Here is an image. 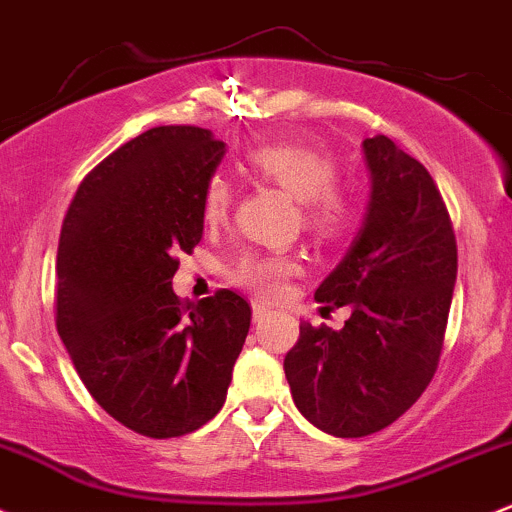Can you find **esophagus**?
I'll use <instances>...</instances> for the list:
<instances>
[{"label": "esophagus", "instance_id": "obj_1", "mask_svg": "<svg viewBox=\"0 0 512 512\" xmlns=\"http://www.w3.org/2000/svg\"><path fill=\"white\" fill-rule=\"evenodd\" d=\"M269 313H272V311H269V306H267V303H260V301H255V303H252V318H255V323H257V320L267 318Z\"/></svg>", "mask_w": 512, "mask_h": 512}]
</instances>
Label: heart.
Instances as JSON below:
<instances>
[{
	"mask_svg": "<svg viewBox=\"0 0 512 512\" xmlns=\"http://www.w3.org/2000/svg\"><path fill=\"white\" fill-rule=\"evenodd\" d=\"M243 167L255 179L274 184L294 196L301 221L320 238H335L352 221V201L335 184L333 157L320 150L291 143H262L247 150ZM233 204V189L223 174H213L201 196V211L209 226L228 218ZM299 262L284 252H247L235 265V279L262 296H277L284 291Z\"/></svg>",
	"mask_w": 512,
	"mask_h": 512,
	"instance_id": "obj_1",
	"label": "heart"
}]
</instances>
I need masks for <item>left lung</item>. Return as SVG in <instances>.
Instances as JSON below:
<instances>
[{
	"mask_svg": "<svg viewBox=\"0 0 512 512\" xmlns=\"http://www.w3.org/2000/svg\"><path fill=\"white\" fill-rule=\"evenodd\" d=\"M362 153V228L316 289L350 318L340 330L303 320L284 357L296 408L335 437L384 430L428 389L457 282L454 230L430 172L386 136L364 140Z\"/></svg>",
	"mask_w": 512,
	"mask_h": 512,
	"instance_id": "obj_1",
	"label": "left lung"
}]
</instances>
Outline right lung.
<instances>
[{
	"instance_id": "1",
	"label": "right lung",
	"mask_w": 512,
	"mask_h": 512,
	"mask_svg": "<svg viewBox=\"0 0 512 512\" xmlns=\"http://www.w3.org/2000/svg\"><path fill=\"white\" fill-rule=\"evenodd\" d=\"M223 155L206 128H150L84 177L60 230V338L94 401L155 440L221 411L250 330L235 291L199 303L172 291L177 255L204 235L201 196Z\"/></svg>"
}]
</instances>
